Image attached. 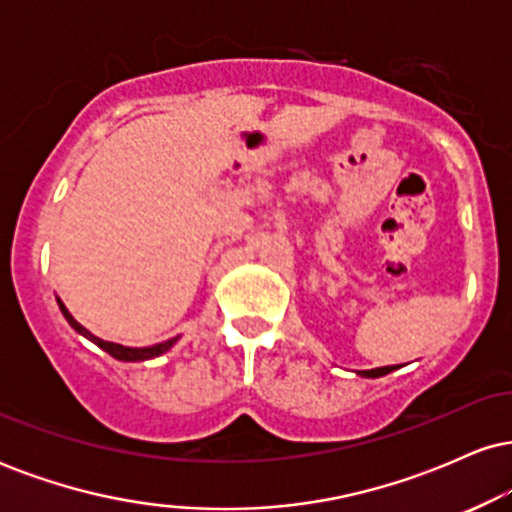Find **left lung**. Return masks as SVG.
<instances>
[{
	"instance_id": "1",
	"label": "left lung",
	"mask_w": 512,
	"mask_h": 512,
	"mask_svg": "<svg viewBox=\"0 0 512 512\" xmlns=\"http://www.w3.org/2000/svg\"><path fill=\"white\" fill-rule=\"evenodd\" d=\"M390 370H395V366H387V368H375V370H361L358 375H363V378H380V375H387Z\"/></svg>"
}]
</instances>
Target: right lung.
<instances>
[{
	"mask_svg": "<svg viewBox=\"0 0 512 512\" xmlns=\"http://www.w3.org/2000/svg\"><path fill=\"white\" fill-rule=\"evenodd\" d=\"M57 303H60V310H62V315L67 317V322H69V325L74 327L76 332H79V334H84V337H86V339H91L93 344H98V346H101L103 351H108V354L113 356V358H117V361H146V358H154V356H161V354H166V351L170 349V346H173L175 342H178V337H175V339H168V342H163V344L146 346V349H132V346H122V344H113V342H103V339L93 337V334L88 332L86 327H81L79 322H76L74 317L69 315V310L64 308V303H62V301H57Z\"/></svg>",
	"mask_w": 512,
	"mask_h": 512,
	"instance_id": "right-lung-1",
	"label": "right lung"
}]
</instances>
